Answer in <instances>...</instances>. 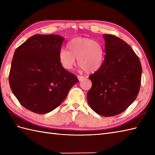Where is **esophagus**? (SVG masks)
<instances>
[{
  "label": "esophagus",
  "instance_id": "obj_1",
  "mask_svg": "<svg viewBox=\"0 0 155 155\" xmlns=\"http://www.w3.org/2000/svg\"><path fill=\"white\" fill-rule=\"evenodd\" d=\"M77 78H78L79 81H81L84 79V76H81V75H78Z\"/></svg>",
  "mask_w": 155,
  "mask_h": 155
}]
</instances>
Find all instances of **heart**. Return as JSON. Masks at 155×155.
Wrapping results in <instances>:
<instances>
[{"mask_svg": "<svg viewBox=\"0 0 155 155\" xmlns=\"http://www.w3.org/2000/svg\"><path fill=\"white\" fill-rule=\"evenodd\" d=\"M66 49H61L58 54L60 63L65 70H71L77 59L80 68L93 73L104 64L105 50L102 44L88 38H75L67 44Z\"/></svg>", "mask_w": 155, "mask_h": 155, "instance_id": "1", "label": "heart"}]
</instances>
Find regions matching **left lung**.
I'll return each instance as SVG.
<instances>
[{
    "instance_id": "8db88e82",
    "label": "left lung",
    "mask_w": 155,
    "mask_h": 155,
    "mask_svg": "<svg viewBox=\"0 0 155 155\" xmlns=\"http://www.w3.org/2000/svg\"><path fill=\"white\" fill-rule=\"evenodd\" d=\"M105 59L101 68L89 77L92 82L87 99L97 114L112 117L121 113L139 94L142 67L129 45L111 34H104Z\"/></svg>"
}]
</instances>
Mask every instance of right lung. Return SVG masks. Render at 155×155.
<instances>
[{"label":"right lung","mask_w":155,"mask_h":155,"mask_svg":"<svg viewBox=\"0 0 155 155\" xmlns=\"http://www.w3.org/2000/svg\"><path fill=\"white\" fill-rule=\"evenodd\" d=\"M64 37L36 34L14 54L9 74L10 89L23 107L44 114L58 107L79 80L61 66L58 54Z\"/></svg>","instance_id":"1"}]
</instances>
